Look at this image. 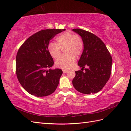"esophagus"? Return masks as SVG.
<instances>
[{"label":"esophagus","mask_w":131,"mask_h":131,"mask_svg":"<svg viewBox=\"0 0 131 131\" xmlns=\"http://www.w3.org/2000/svg\"><path fill=\"white\" fill-rule=\"evenodd\" d=\"M62 71H63V73H66L68 71L67 70H62Z\"/></svg>","instance_id":"1"}]
</instances>
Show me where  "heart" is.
<instances>
[{
    "label": "heart",
    "instance_id": "1",
    "mask_svg": "<svg viewBox=\"0 0 131 131\" xmlns=\"http://www.w3.org/2000/svg\"><path fill=\"white\" fill-rule=\"evenodd\" d=\"M57 43H49L48 49L49 54L54 58H57L61 54L62 49L65 54L61 56L56 61L57 67L63 70L70 69L75 61L76 56L82 54L84 43L80 36L68 31L64 32L56 38Z\"/></svg>",
    "mask_w": 131,
    "mask_h": 131
}]
</instances>
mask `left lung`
I'll return each mask as SVG.
<instances>
[{"instance_id": "8db88e82", "label": "left lung", "mask_w": 131, "mask_h": 131, "mask_svg": "<svg viewBox=\"0 0 131 131\" xmlns=\"http://www.w3.org/2000/svg\"><path fill=\"white\" fill-rule=\"evenodd\" d=\"M73 30L81 36L84 43V49L78 63L82 69L75 71L72 82L73 86L84 94L99 92L110 77L112 57L104 43L93 33L80 29ZM85 66L88 68L84 69ZM83 70L86 71L83 72Z\"/></svg>"}]
</instances>
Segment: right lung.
I'll use <instances>...</instances> for the list:
<instances>
[{
  "label": "right lung",
  "mask_w": 131,
  "mask_h": 131,
  "mask_svg": "<svg viewBox=\"0 0 131 131\" xmlns=\"http://www.w3.org/2000/svg\"><path fill=\"white\" fill-rule=\"evenodd\" d=\"M65 30H40L19 47L16 56V75L23 87L31 95L47 96L56 90L62 71L49 69L54 62L48 46L51 39Z\"/></svg>",
  "instance_id": "right-lung-1"
}]
</instances>
